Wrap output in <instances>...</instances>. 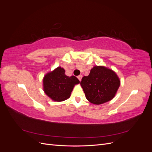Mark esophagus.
Masks as SVG:
<instances>
[{
  "label": "esophagus",
  "instance_id": "1",
  "mask_svg": "<svg viewBox=\"0 0 152 152\" xmlns=\"http://www.w3.org/2000/svg\"><path fill=\"white\" fill-rule=\"evenodd\" d=\"M82 75H79L77 77V78H78V79H79L80 81L81 80V79H82Z\"/></svg>",
  "mask_w": 152,
  "mask_h": 152
}]
</instances>
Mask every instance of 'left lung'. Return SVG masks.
Returning a JSON list of instances; mask_svg holds the SVG:
<instances>
[{"label": "left lung", "instance_id": "obj_1", "mask_svg": "<svg viewBox=\"0 0 152 152\" xmlns=\"http://www.w3.org/2000/svg\"><path fill=\"white\" fill-rule=\"evenodd\" d=\"M80 85L87 99L100 104L114 98L120 86V80L110 69L96 66L91 69L88 76L82 77Z\"/></svg>", "mask_w": 152, "mask_h": 152}]
</instances>
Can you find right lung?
Returning <instances> with one entry per match:
<instances>
[{"label":"right lung","mask_w":152,"mask_h":152,"mask_svg":"<svg viewBox=\"0 0 152 152\" xmlns=\"http://www.w3.org/2000/svg\"><path fill=\"white\" fill-rule=\"evenodd\" d=\"M61 67L45 75L43 79L44 91L49 98L56 102H63L70 98L73 87L80 81L75 76L68 77Z\"/></svg>","instance_id":"add662e5"}]
</instances>
